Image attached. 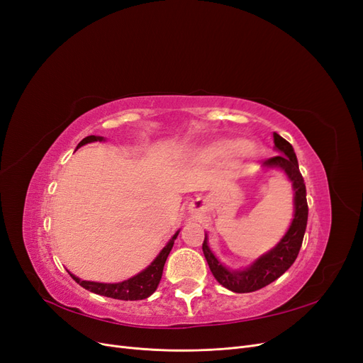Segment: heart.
I'll list each match as a JSON object with an SVG mask.
<instances>
[{"label":"heart","mask_w":363,"mask_h":363,"mask_svg":"<svg viewBox=\"0 0 363 363\" xmlns=\"http://www.w3.org/2000/svg\"><path fill=\"white\" fill-rule=\"evenodd\" d=\"M259 155V148L250 142L240 139H221L204 151V156L208 160H233L236 157L250 159Z\"/></svg>","instance_id":"b5f03b06"}]
</instances>
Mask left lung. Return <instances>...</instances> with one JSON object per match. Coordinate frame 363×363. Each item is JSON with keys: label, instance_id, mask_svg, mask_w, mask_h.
Masks as SVG:
<instances>
[{"label": "left lung", "instance_id": "1", "mask_svg": "<svg viewBox=\"0 0 363 363\" xmlns=\"http://www.w3.org/2000/svg\"><path fill=\"white\" fill-rule=\"evenodd\" d=\"M274 145H276V150L280 151L281 155L267 159L263 162V168L281 169L292 182V188L295 192L294 219L286 235L283 236V239L276 247L268 251L267 255L259 257L251 267L239 271L225 268L223 263L213 256V252L207 245V236L204 238L203 242L204 257L208 263V268H211L213 274V277L218 280L219 284H223L224 288L238 294L255 292L257 289L265 288L267 284L272 283L274 280H277L281 274H284L291 268L296 256H298L303 244L309 207H307L306 184L298 168V160H296L292 145L277 133H274Z\"/></svg>", "mask_w": 363, "mask_h": 363}]
</instances>
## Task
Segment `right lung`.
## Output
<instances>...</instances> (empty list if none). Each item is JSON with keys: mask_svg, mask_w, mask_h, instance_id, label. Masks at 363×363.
<instances>
[{"mask_svg": "<svg viewBox=\"0 0 363 363\" xmlns=\"http://www.w3.org/2000/svg\"><path fill=\"white\" fill-rule=\"evenodd\" d=\"M96 140H104L103 136H86L77 148H80L89 142H96ZM180 230L175 233L169 242L163 247V250L159 252V256L151 262V265L145 268L142 272L136 274L135 277H131L128 280H124L121 283H98V281H86L80 280L79 277H75L74 274H71V277L80 284L82 288L91 291L98 295H104L108 296V298H115V300H124V301H135V300H144L148 298V296L155 292L159 286V281L162 279V272L164 262L168 259L169 251L174 245L175 238L179 236Z\"/></svg>", "mask_w": 363, "mask_h": 363, "instance_id": "add662e5", "label": "right lung"}]
</instances>
